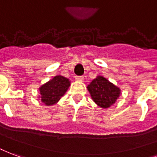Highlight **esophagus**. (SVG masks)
Wrapping results in <instances>:
<instances>
[{
  "label": "esophagus",
  "instance_id": "esophagus-1",
  "mask_svg": "<svg viewBox=\"0 0 157 157\" xmlns=\"http://www.w3.org/2000/svg\"><path fill=\"white\" fill-rule=\"evenodd\" d=\"M75 79L78 80V81H83L84 79V76H76Z\"/></svg>",
  "mask_w": 157,
  "mask_h": 157
}]
</instances>
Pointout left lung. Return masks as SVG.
Segmentation results:
<instances>
[{"instance_id":"1","label":"left lung","mask_w":157,"mask_h":157,"mask_svg":"<svg viewBox=\"0 0 157 157\" xmlns=\"http://www.w3.org/2000/svg\"><path fill=\"white\" fill-rule=\"evenodd\" d=\"M88 90L94 101L102 108H108L115 103L121 94L119 88L101 76L93 80Z\"/></svg>"}]
</instances>
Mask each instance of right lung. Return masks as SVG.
Masks as SVG:
<instances>
[{"label": "right lung", "mask_w": 157, "mask_h": 157, "mask_svg": "<svg viewBox=\"0 0 157 157\" xmlns=\"http://www.w3.org/2000/svg\"><path fill=\"white\" fill-rule=\"evenodd\" d=\"M70 86L69 80L63 76H56L39 89L42 102L46 105H54Z\"/></svg>", "instance_id": "add662e5"}]
</instances>
